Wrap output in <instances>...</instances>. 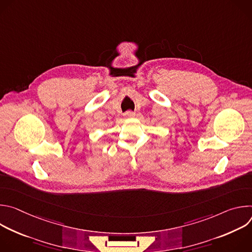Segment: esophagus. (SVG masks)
I'll return each instance as SVG.
<instances>
[{
    "mask_svg": "<svg viewBox=\"0 0 252 252\" xmlns=\"http://www.w3.org/2000/svg\"><path fill=\"white\" fill-rule=\"evenodd\" d=\"M135 116V113L134 112H131V111H128L125 114V117L126 118H133Z\"/></svg>",
    "mask_w": 252,
    "mask_h": 252,
    "instance_id": "34e87169",
    "label": "esophagus"
}]
</instances>
